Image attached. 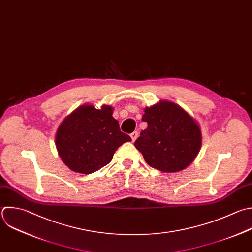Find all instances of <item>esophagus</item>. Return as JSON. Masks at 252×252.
Instances as JSON below:
<instances>
[{"label":"esophagus","mask_w":252,"mask_h":252,"mask_svg":"<svg viewBox=\"0 0 252 252\" xmlns=\"http://www.w3.org/2000/svg\"><path fill=\"white\" fill-rule=\"evenodd\" d=\"M130 136H131L132 142H135V141H136V139H137V137H138V132H137V131H134Z\"/></svg>","instance_id":"obj_1"}]
</instances>
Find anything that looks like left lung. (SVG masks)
I'll return each instance as SVG.
<instances>
[{"label": "left lung", "mask_w": 252, "mask_h": 252, "mask_svg": "<svg viewBox=\"0 0 252 252\" xmlns=\"http://www.w3.org/2000/svg\"><path fill=\"white\" fill-rule=\"evenodd\" d=\"M147 129L135 142L149 165L172 173L186 168L197 157L202 145L198 122L181 106L168 101L144 109Z\"/></svg>", "instance_id": "left-lung-1"}]
</instances>
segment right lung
Returning <instances> with one entry per match:
<instances>
[{
    "instance_id": "right-lung-1",
    "label": "right lung",
    "mask_w": 252,
    "mask_h": 252,
    "mask_svg": "<svg viewBox=\"0 0 252 252\" xmlns=\"http://www.w3.org/2000/svg\"><path fill=\"white\" fill-rule=\"evenodd\" d=\"M113 107L100 109L84 104L69 114L59 125L55 145L63 162L73 171L90 174L97 171L113 158L115 151L131 138L122 133L113 118Z\"/></svg>"
}]
</instances>
